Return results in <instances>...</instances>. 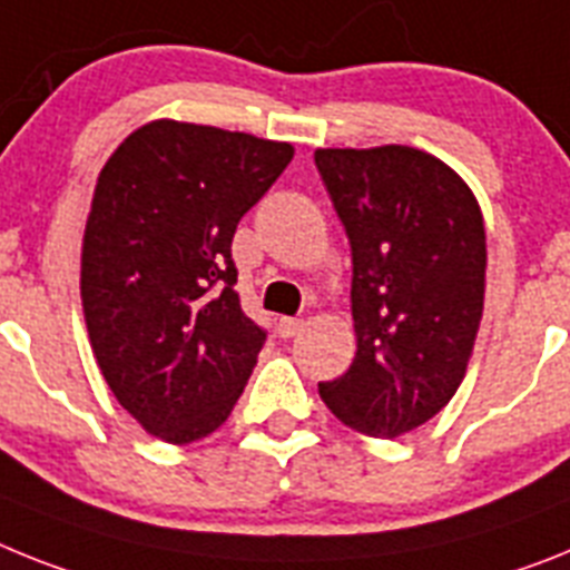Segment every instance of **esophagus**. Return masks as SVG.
I'll return each mask as SVG.
<instances>
[{"label":"esophagus","instance_id":"1","mask_svg":"<svg viewBox=\"0 0 570 570\" xmlns=\"http://www.w3.org/2000/svg\"><path fill=\"white\" fill-rule=\"evenodd\" d=\"M303 328H305V323L296 317H282L279 323H276V332H279V337H285V340L296 337V334L303 332Z\"/></svg>","mask_w":570,"mask_h":570}]
</instances>
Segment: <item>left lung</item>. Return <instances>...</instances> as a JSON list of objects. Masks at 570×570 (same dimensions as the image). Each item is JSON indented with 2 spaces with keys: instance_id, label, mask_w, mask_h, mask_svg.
I'll use <instances>...</instances> for the list:
<instances>
[{
  "instance_id": "left-lung-1",
  "label": "left lung",
  "mask_w": 570,
  "mask_h": 570,
  "mask_svg": "<svg viewBox=\"0 0 570 570\" xmlns=\"http://www.w3.org/2000/svg\"><path fill=\"white\" fill-rule=\"evenodd\" d=\"M352 245L357 354L320 383L357 432L397 438L444 410L466 374L484 311L488 238L473 189L415 146L317 149Z\"/></svg>"
}]
</instances>
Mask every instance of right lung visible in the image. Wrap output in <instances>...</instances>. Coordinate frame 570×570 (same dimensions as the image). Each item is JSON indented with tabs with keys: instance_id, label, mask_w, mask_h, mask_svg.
<instances>
[{
	"instance_id": "add662e5",
	"label": "right lung",
	"mask_w": 570,
	"mask_h": 570,
	"mask_svg": "<svg viewBox=\"0 0 570 570\" xmlns=\"http://www.w3.org/2000/svg\"><path fill=\"white\" fill-rule=\"evenodd\" d=\"M294 146L153 120L97 175L80 296L97 366L129 415L167 444L225 424L265 332L242 311L230 245Z\"/></svg>"
}]
</instances>
